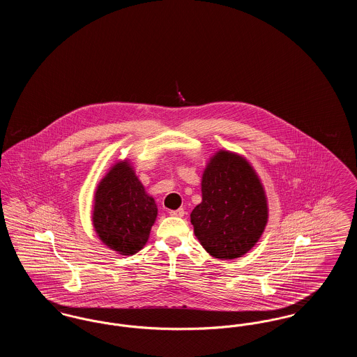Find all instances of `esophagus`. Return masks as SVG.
Wrapping results in <instances>:
<instances>
[{
    "instance_id": "1",
    "label": "esophagus",
    "mask_w": 357,
    "mask_h": 357,
    "mask_svg": "<svg viewBox=\"0 0 357 357\" xmlns=\"http://www.w3.org/2000/svg\"><path fill=\"white\" fill-rule=\"evenodd\" d=\"M170 215L172 217H178V218H182L185 215V210L183 208H178V210H171Z\"/></svg>"
}]
</instances>
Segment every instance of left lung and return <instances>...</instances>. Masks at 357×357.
I'll use <instances>...</instances> for the list:
<instances>
[{
    "label": "left lung",
    "instance_id": "8db88e82",
    "mask_svg": "<svg viewBox=\"0 0 357 357\" xmlns=\"http://www.w3.org/2000/svg\"><path fill=\"white\" fill-rule=\"evenodd\" d=\"M202 202L190 218L204 250L220 259L246 255L262 236L269 207L264 185L250 162L220 150L202 174Z\"/></svg>",
    "mask_w": 357,
    "mask_h": 357
}]
</instances>
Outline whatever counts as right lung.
Wrapping results in <instances>:
<instances>
[{
  "mask_svg": "<svg viewBox=\"0 0 357 357\" xmlns=\"http://www.w3.org/2000/svg\"><path fill=\"white\" fill-rule=\"evenodd\" d=\"M158 217V206L128 159L115 162L96 187L92 225L111 250L132 255L144 248Z\"/></svg>",
  "mask_w": 357,
  "mask_h": 357,
  "instance_id": "right-lung-1",
  "label": "right lung"
}]
</instances>
